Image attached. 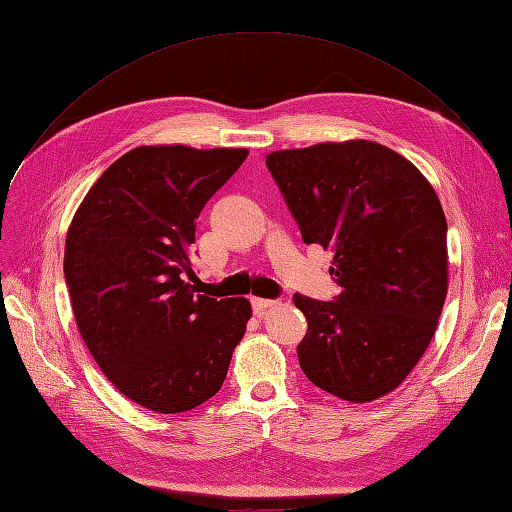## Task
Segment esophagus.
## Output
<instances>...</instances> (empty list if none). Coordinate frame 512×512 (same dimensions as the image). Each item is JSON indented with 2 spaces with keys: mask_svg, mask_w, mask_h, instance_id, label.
Returning a JSON list of instances; mask_svg holds the SVG:
<instances>
[{
  "mask_svg": "<svg viewBox=\"0 0 512 512\" xmlns=\"http://www.w3.org/2000/svg\"><path fill=\"white\" fill-rule=\"evenodd\" d=\"M278 301L276 299H259V297H253L251 299V305H253V311L257 316H263V311L265 309H270V307H274Z\"/></svg>",
  "mask_w": 512,
  "mask_h": 512,
  "instance_id": "esophagus-1",
  "label": "esophagus"
}]
</instances>
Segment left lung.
I'll return each mask as SVG.
<instances>
[{
    "mask_svg": "<svg viewBox=\"0 0 512 512\" xmlns=\"http://www.w3.org/2000/svg\"><path fill=\"white\" fill-rule=\"evenodd\" d=\"M305 244L335 251L332 301L295 295L307 379L345 402L393 391L429 347L448 293V224L410 161L366 140L265 159Z\"/></svg>",
    "mask_w": 512,
    "mask_h": 512,
    "instance_id": "1",
    "label": "left lung"
}]
</instances>
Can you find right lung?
Returning a JSON list of instances; mask_svg holds the SVG:
<instances>
[{
  "label": "right lung",
  "instance_id": "right-lung-1",
  "mask_svg": "<svg viewBox=\"0 0 512 512\" xmlns=\"http://www.w3.org/2000/svg\"><path fill=\"white\" fill-rule=\"evenodd\" d=\"M247 154L133 148L100 175L71 221L64 278L81 337L106 379L148 410L205 404L247 330V299H213L188 282L196 219Z\"/></svg>",
  "mask_w": 512,
  "mask_h": 512
}]
</instances>
